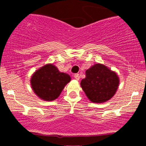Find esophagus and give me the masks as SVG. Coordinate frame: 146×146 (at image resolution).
<instances>
[{
  "label": "esophagus",
  "instance_id": "obj_1",
  "mask_svg": "<svg viewBox=\"0 0 146 146\" xmlns=\"http://www.w3.org/2000/svg\"><path fill=\"white\" fill-rule=\"evenodd\" d=\"M74 78L76 80H80V76H79L78 73H76V74L74 75Z\"/></svg>",
  "mask_w": 146,
  "mask_h": 146
}]
</instances>
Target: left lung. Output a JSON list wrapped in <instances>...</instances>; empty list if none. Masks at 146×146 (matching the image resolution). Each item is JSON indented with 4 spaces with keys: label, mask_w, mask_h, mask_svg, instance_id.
<instances>
[{
    "label": "left lung",
    "mask_w": 146,
    "mask_h": 146,
    "mask_svg": "<svg viewBox=\"0 0 146 146\" xmlns=\"http://www.w3.org/2000/svg\"><path fill=\"white\" fill-rule=\"evenodd\" d=\"M119 85L117 73L101 64H95L86 70L85 78L80 82L87 98L94 103L110 100L117 92Z\"/></svg>",
    "instance_id": "1"
}]
</instances>
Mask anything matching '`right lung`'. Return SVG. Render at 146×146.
Segmentation results:
<instances>
[{
    "label": "right lung",
    "mask_w": 146,
    "mask_h": 146,
    "mask_svg": "<svg viewBox=\"0 0 146 146\" xmlns=\"http://www.w3.org/2000/svg\"><path fill=\"white\" fill-rule=\"evenodd\" d=\"M71 78L68 74L58 70L52 64H47L36 70L31 77V87L36 96L44 101H53L59 97Z\"/></svg>",
    "instance_id": "right-lung-1"
}]
</instances>
